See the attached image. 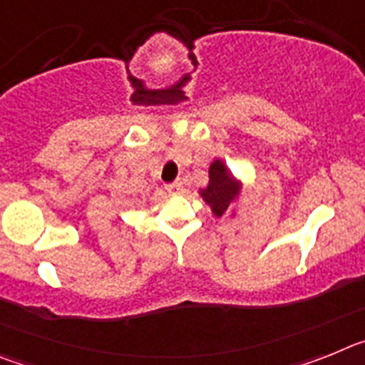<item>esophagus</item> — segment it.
Masks as SVG:
<instances>
[{
  "mask_svg": "<svg viewBox=\"0 0 365 365\" xmlns=\"http://www.w3.org/2000/svg\"><path fill=\"white\" fill-rule=\"evenodd\" d=\"M166 190L170 193H182L185 186H182V180L177 179V180H173V182H170V185H166Z\"/></svg>",
  "mask_w": 365,
  "mask_h": 365,
  "instance_id": "esophagus-1",
  "label": "esophagus"
}]
</instances>
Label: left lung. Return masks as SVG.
<instances>
[{"instance_id":"left-lung-1","label":"left lung","mask_w":365,"mask_h":365,"mask_svg":"<svg viewBox=\"0 0 365 365\" xmlns=\"http://www.w3.org/2000/svg\"><path fill=\"white\" fill-rule=\"evenodd\" d=\"M210 180L206 188L199 190L202 201L210 206L215 217H222L228 214L232 202L237 199L241 192V182L235 179L221 159H215L208 170Z\"/></svg>"}]
</instances>
